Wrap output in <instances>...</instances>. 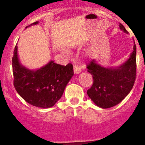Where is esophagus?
<instances>
[{
  "label": "esophagus",
  "mask_w": 145,
  "mask_h": 145,
  "mask_svg": "<svg viewBox=\"0 0 145 145\" xmlns=\"http://www.w3.org/2000/svg\"><path fill=\"white\" fill-rule=\"evenodd\" d=\"M74 74H79V73L81 72V68H80L79 66L77 65H74Z\"/></svg>",
  "instance_id": "obj_1"
}]
</instances>
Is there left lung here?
Listing matches in <instances>:
<instances>
[{
    "mask_svg": "<svg viewBox=\"0 0 145 145\" xmlns=\"http://www.w3.org/2000/svg\"><path fill=\"white\" fill-rule=\"evenodd\" d=\"M120 28L127 32L120 23ZM93 75V84L87 95L93 102L102 108H109L121 102L133 89L136 77V46L133 47L129 59L116 68H104L91 60L86 65Z\"/></svg>",
    "mask_w": 145,
    "mask_h": 145,
    "instance_id": "8db88e82",
    "label": "left lung"
}]
</instances>
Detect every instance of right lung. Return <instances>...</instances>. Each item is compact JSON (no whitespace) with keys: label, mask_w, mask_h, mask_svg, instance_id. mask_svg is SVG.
Masks as SVG:
<instances>
[{"label":"right lung","mask_w":145,"mask_h":145,"mask_svg":"<svg viewBox=\"0 0 145 145\" xmlns=\"http://www.w3.org/2000/svg\"><path fill=\"white\" fill-rule=\"evenodd\" d=\"M35 22L31 25H36ZM13 85L28 103L41 108H51L61 99L65 86L74 75L72 64L61 65L50 61L38 70H28L19 63L17 44L12 59Z\"/></svg>","instance_id":"obj_1"}]
</instances>
